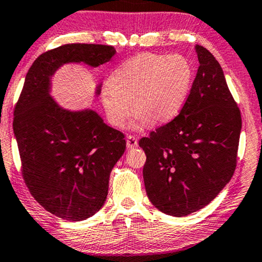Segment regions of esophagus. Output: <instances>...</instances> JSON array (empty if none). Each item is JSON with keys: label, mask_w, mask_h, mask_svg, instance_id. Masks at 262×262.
Returning <instances> with one entry per match:
<instances>
[{"label": "esophagus", "mask_w": 262, "mask_h": 262, "mask_svg": "<svg viewBox=\"0 0 262 262\" xmlns=\"http://www.w3.org/2000/svg\"><path fill=\"white\" fill-rule=\"evenodd\" d=\"M138 146V139L135 138V136L129 135L127 138V147L128 148H135V147Z\"/></svg>", "instance_id": "34e87169"}]
</instances>
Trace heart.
Returning a JSON list of instances; mask_svg holds the SVG:
<instances>
[{"label": "heart", "instance_id": "b5f03b06", "mask_svg": "<svg viewBox=\"0 0 262 262\" xmlns=\"http://www.w3.org/2000/svg\"><path fill=\"white\" fill-rule=\"evenodd\" d=\"M193 68L180 54L142 53L122 62L102 90L101 103L113 126L122 127L132 110L135 124L167 123L180 113L190 94Z\"/></svg>", "mask_w": 262, "mask_h": 262}]
</instances>
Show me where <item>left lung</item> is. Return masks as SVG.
Instances as JSON below:
<instances>
[{
  "label": "left lung",
  "mask_w": 262,
  "mask_h": 262,
  "mask_svg": "<svg viewBox=\"0 0 262 262\" xmlns=\"http://www.w3.org/2000/svg\"><path fill=\"white\" fill-rule=\"evenodd\" d=\"M196 52L200 68L179 115L139 141L147 196L174 217L204 208L229 183L242 127L220 62L203 46Z\"/></svg>",
  "instance_id": "8db88e82"
}]
</instances>
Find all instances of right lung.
I'll use <instances>...</instances> for the list:
<instances>
[{
  "mask_svg": "<svg viewBox=\"0 0 262 262\" xmlns=\"http://www.w3.org/2000/svg\"><path fill=\"white\" fill-rule=\"evenodd\" d=\"M115 53L108 45L68 43L40 54L14 109L22 177L35 201L59 219L83 221L102 208L110 172L126 150V140L94 110L59 106L50 95L51 77L68 62L97 68Z\"/></svg>",
  "mask_w": 262,
  "mask_h": 262,
  "instance_id": "right-lung-1",
  "label": "right lung"
}]
</instances>
